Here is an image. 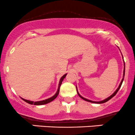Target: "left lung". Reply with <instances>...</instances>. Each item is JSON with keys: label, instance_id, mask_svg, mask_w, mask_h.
I'll return each mask as SVG.
<instances>
[{"label": "left lung", "instance_id": "obj_1", "mask_svg": "<svg viewBox=\"0 0 135 135\" xmlns=\"http://www.w3.org/2000/svg\"><path fill=\"white\" fill-rule=\"evenodd\" d=\"M124 66H125V63H124ZM125 66H124V70H123V79H122V80H121V83H120L119 85V87L117 88V90H116L115 91L114 93H113V94H112L111 96H110V97H109L108 98H106V99H105V100H104L100 101V102H95V101H92V100H88V99H86V98H83V97H81V96L80 95V94H79V93H78V91H77V94H78V95L79 96V97H81V98H82V99H83L84 100H85V101H87V102H92V103H97V104H102V103H105V102H107V101L110 100L112 98H113V97H114V96L116 94H117V92H118V90H119L120 87H121V85H122V83H123V79H124V76H125ZM76 88H77V86H76Z\"/></svg>", "mask_w": 135, "mask_h": 135}]
</instances>
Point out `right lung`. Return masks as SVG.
Returning <instances> with one entry per match:
<instances>
[{
    "label": "right lung",
    "instance_id": "right-lung-1",
    "mask_svg": "<svg viewBox=\"0 0 135 135\" xmlns=\"http://www.w3.org/2000/svg\"><path fill=\"white\" fill-rule=\"evenodd\" d=\"M66 75H67V73L65 75H64L63 76H62V77H61L60 80V82H59V85H58V90H57V92L56 93V94H54L53 97H50V98H48V99H46V100H41V101H37V102H33V101H30V100H25V99H23V98H22L23 100H24L25 102H26L28 104H32V105H43V104H48L49 103V102H52V100H54V99H55L57 97H58V94H59V92H60V87L61 86V84H62V81H63L64 79L66 77Z\"/></svg>",
    "mask_w": 135,
    "mask_h": 135
}]
</instances>
